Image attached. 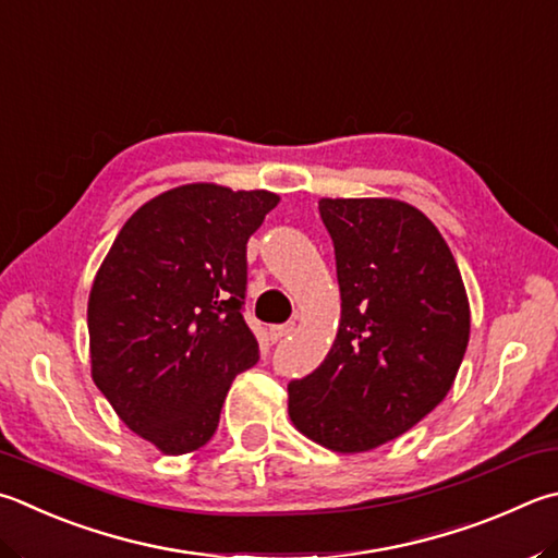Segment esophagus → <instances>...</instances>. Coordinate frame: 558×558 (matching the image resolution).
Returning <instances> with one entry per match:
<instances>
[{
	"mask_svg": "<svg viewBox=\"0 0 558 558\" xmlns=\"http://www.w3.org/2000/svg\"><path fill=\"white\" fill-rule=\"evenodd\" d=\"M292 331H295V322L276 324V327H270V329H268V337H270V341H282L286 337H290Z\"/></svg>",
	"mask_w": 558,
	"mask_h": 558,
	"instance_id": "34e87169",
	"label": "esophagus"
}]
</instances>
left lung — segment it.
<instances>
[{
    "mask_svg": "<svg viewBox=\"0 0 558 558\" xmlns=\"http://www.w3.org/2000/svg\"><path fill=\"white\" fill-rule=\"evenodd\" d=\"M341 322L317 371L288 383L295 427L339 453L376 449L451 390L471 310L439 229L400 199H319Z\"/></svg>",
    "mask_w": 558,
    "mask_h": 558,
    "instance_id": "obj_1",
    "label": "left lung"
}]
</instances>
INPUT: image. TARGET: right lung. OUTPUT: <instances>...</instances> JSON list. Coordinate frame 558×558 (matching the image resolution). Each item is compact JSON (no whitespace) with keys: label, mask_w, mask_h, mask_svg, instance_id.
<instances>
[{"label":"right lung","mask_w":558,"mask_h":558,"mask_svg":"<svg viewBox=\"0 0 558 558\" xmlns=\"http://www.w3.org/2000/svg\"><path fill=\"white\" fill-rule=\"evenodd\" d=\"M278 202L211 182L168 190L129 217L97 270L93 380L163 453L205 447L231 380L260 359L244 319L246 244Z\"/></svg>","instance_id":"obj_1"}]
</instances>
